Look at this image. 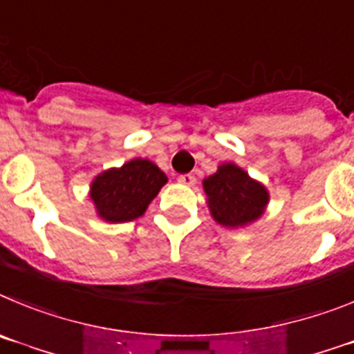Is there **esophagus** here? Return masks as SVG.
Listing matches in <instances>:
<instances>
[{"label":"esophagus","mask_w":354,"mask_h":354,"mask_svg":"<svg viewBox=\"0 0 354 354\" xmlns=\"http://www.w3.org/2000/svg\"><path fill=\"white\" fill-rule=\"evenodd\" d=\"M178 181H180L181 185H185V187H192V185L196 183V176H194V174H183V176L178 178Z\"/></svg>","instance_id":"esophagus-1"}]
</instances>
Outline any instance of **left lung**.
Segmentation results:
<instances>
[{
    "mask_svg": "<svg viewBox=\"0 0 354 354\" xmlns=\"http://www.w3.org/2000/svg\"><path fill=\"white\" fill-rule=\"evenodd\" d=\"M203 190L209 215L224 227L238 229L254 224L264 215L270 203L268 189L232 162H224L205 178Z\"/></svg>",
    "mask_w": 354,
    "mask_h": 354,
    "instance_id": "left-lung-1",
    "label": "left lung"
}]
</instances>
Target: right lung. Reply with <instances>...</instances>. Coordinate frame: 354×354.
Here are the masks:
<instances>
[{"label":"right lung","mask_w":354,"mask_h":354,"mask_svg":"<svg viewBox=\"0 0 354 354\" xmlns=\"http://www.w3.org/2000/svg\"><path fill=\"white\" fill-rule=\"evenodd\" d=\"M167 183L164 171L148 158H132L93 178L90 199L98 218L109 224L132 222L145 215L149 203Z\"/></svg>","instance_id":"obj_1"}]
</instances>
